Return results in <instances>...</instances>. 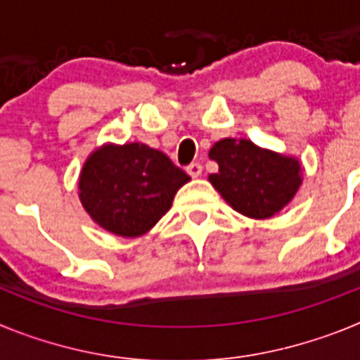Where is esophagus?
Returning a JSON list of instances; mask_svg holds the SVG:
<instances>
[{"mask_svg": "<svg viewBox=\"0 0 360 360\" xmlns=\"http://www.w3.org/2000/svg\"><path fill=\"white\" fill-rule=\"evenodd\" d=\"M187 173L193 178H198L202 174V164L200 162H193V164L187 165Z\"/></svg>", "mask_w": 360, "mask_h": 360, "instance_id": "34e87169", "label": "esophagus"}]
</instances>
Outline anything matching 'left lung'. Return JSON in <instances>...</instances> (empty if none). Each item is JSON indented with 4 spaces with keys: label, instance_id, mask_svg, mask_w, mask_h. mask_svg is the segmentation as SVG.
Here are the masks:
<instances>
[{
    "label": "left lung",
    "instance_id": "8db88e82",
    "mask_svg": "<svg viewBox=\"0 0 360 360\" xmlns=\"http://www.w3.org/2000/svg\"><path fill=\"white\" fill-rule=\"evenodd\" d=\"M218 162L212 186L232 205L250 218H270L281 211L301 186V165L294 158L257 148L250 141L224 139L209 151Z\"/></svg>",
    "mask_w": 360,
    "mask_h": 360
}]
</instances>
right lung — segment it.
I'll return each mask as SVG.
<instances>
[{"label": "right lung", "instance_id": "obj_1", "mask_svg": "<svg viewBox=\"0 0 360 360\" xmlns=\"http://www.w3.org/2000/svg\"><path fill=\"white\" fill-rule=\"evenodd\" d=\"M189 174L146 144L104 146L86 160L79 196L88 214L106 231L141 236L169 211Z\"/></svg>", "mask_w": 360, "mask_h": 360}]
</instances>
